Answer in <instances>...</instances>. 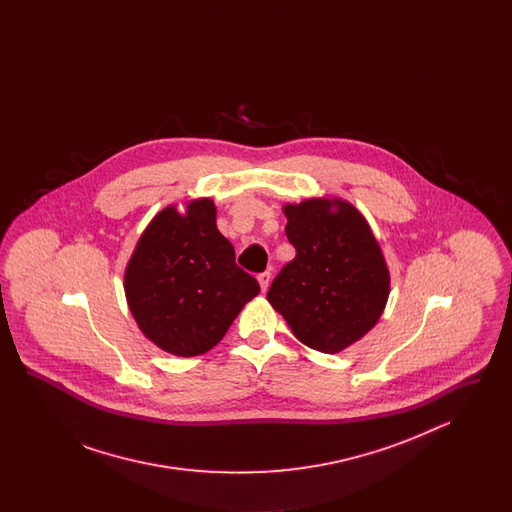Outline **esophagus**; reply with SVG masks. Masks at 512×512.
Instances as JSON below:
<instances>
[{
	"mask_svg": "<svg viewBox=\"0 0 512 512\" xmlns=\"http://www.w3.org/2000/svg\"><path fill=\"white\" fill-rule=\"evenodd\" d=\"M270 280H272V274H270L268 270L259 274V284H261V290H263V292H267L268 286H270Z\"/></svg>",
	"mask_w": 512,
	"mask_h": 512,
	"instance_id": "34e87169",
	"label": "esophagus"
}]
</instances>
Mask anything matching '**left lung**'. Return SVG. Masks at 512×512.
I'll list each match as a JSON object with an SVG mask.
<instances>
[{"instance_id": "8db88e82", "label": "left lung", "mask_w": 512, "mask_h": 512, "mask_svg": "<svg viewBox=\"0 0 512 512\" xmlns=\"http://www.w3.org/2000/svg\"><path fill=\"white\" fill-rule=\"evenodd\" d=\"M295 259L267 293L293 336L320 353H340L368 334L390 295V270L361 211L340 197L286 203Z\"/></svg>"}]
</instances>
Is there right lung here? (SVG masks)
<instances>
[{
  "mask_svg": "<svg viewBox=\"0 0 512 512\" xmlns=\"http://www.w3.org/2000/svg\"><path fill=\"white\" fill-rule=\"evenodd\" d=\"M261 292L236 265L209 197L169 205L147 224L124 270L130 313L147 340L176 357L207 353Z\"/></svg>",
  "mask_w": 512,
  "mask_h": 512,
  "instance_id": "right-lung-1",
  "label": "right lung"
}]
</instances>
